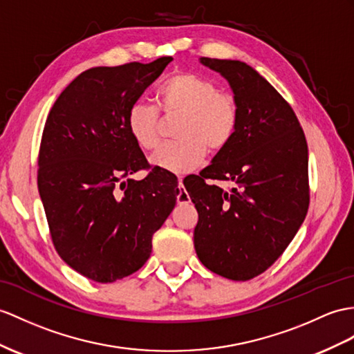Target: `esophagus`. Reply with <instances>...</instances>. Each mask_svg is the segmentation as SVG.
Here are the masks:
<instances>
[{"mask_svg":"<svg viewBox=\"0 0 354 354\" xmlns=\"http://www.w3.org/2000/svg\"><path fill=\"white\" fill-rule=\"evenodd\" d=\"M177 203L178 204L191 203V196H189V194L185 191L182 178H178V185H177Z\"/></svg>","mask_w":354,"mask_h":354,"instance_id":"esophagus-1","label":"esophagus"}]
</instances>
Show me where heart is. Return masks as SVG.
<instances>
[{
    "label": "heart",
    "instance_id": "obj_1",
    "mask_svg": "<svg viewBox=\"0 0 354 354\" xmlns=\"http://www.w3.org/2000/svg\"><path fill=\"white\" fill-rule=\"evenodd\" d=\"M159 109L165 115L180 114L174 142L163 144L153 154V167L186 174L201 165L207 150L219 153L232 141L239 122L237 99L230 93L219 91L218 85L205 76L194 72H180L163 81L156 91ZM127 131L138 147L153 150L159 144V111L138 100L126 115Z\"/></svg>",
    "mask_w": 354,
    "mask_h": 354
}]
</instances>
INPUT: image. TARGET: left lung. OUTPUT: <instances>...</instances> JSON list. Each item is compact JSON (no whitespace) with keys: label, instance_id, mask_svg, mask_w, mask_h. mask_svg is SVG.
Listing matches in <instances>:
<instances>
[{"label":"left lung","instance_id":"left-lung-1","mask_svg":"<svg viewBox=\"0 0 354 354\" xmlns=\"http://www.w3.org/2000/svg\"><path fill=\"white\" fill-rule=\"evenodd\" d=\"M200 62L228 81L240 122L232 141L186 187L198 212L194 245L207 269L248 281L278 260L305 221L306 138L287 100L255 68L237 59ZM205 179L233 187L227 193Z\"/></svg>","mask_w":354,"mask_h":354}]
</instances>
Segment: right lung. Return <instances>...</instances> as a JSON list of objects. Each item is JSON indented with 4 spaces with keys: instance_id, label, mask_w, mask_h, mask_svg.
I'll return each mask as SVG.
<instances>
[{
    "instance_id": "right-lung-1",
    "label": "right lung",
    "mask_w": 354,
    "mask_h": 354,
    "mask_svg": "<svg viewBox=\"0 0 354 354\" xmlns=\"http://www.w3.org/2000/svg\"><path fill=\"white\" fill-rule=\"evenodd\" d=\"M172 57L93 67L67 85L43 129L37 186L53 243L82 277L114 282L151 254V239L177 201L172 177L149 167L126 126L132 103Z\"/></svg>"
}]
</instances>
